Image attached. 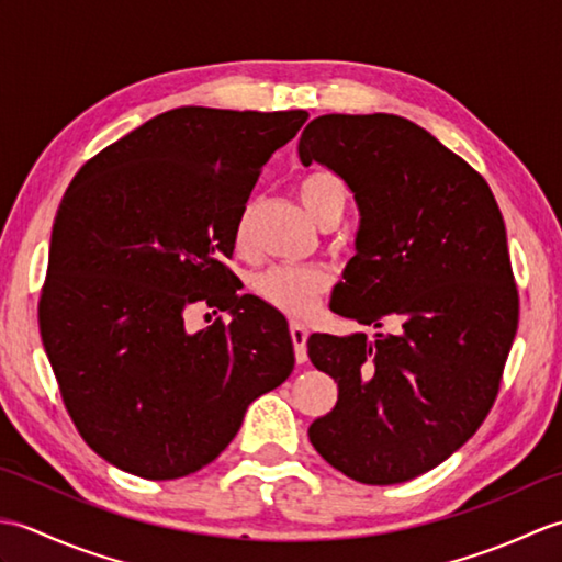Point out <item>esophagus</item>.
Listing matches in <instances>:
<instances>
[{"label":"esophagus","mask_w":562,"mask_h":562,"mask_svg":"<svg viewBox=\"0 0 562 562\" xmlns=\"http://www.w3.org/2000/svg\"><path fill=\"white\" fill-rule=\"evenodd\" d=\"M290 336H292V342H294V355H296V362L304 364L306 362V338H308V328L304 324H300V321H292L290 324Z\"/></svg>","instance_id":"34e87169"}]
</instances>
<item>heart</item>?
I'll use <instances>...</instances> for the list:
<instances>
[{"mask_svg": "<svg viewBox=\"0 0 562 562\" xmlns=\"http://www.w3.org/2000/svg\"><path fill=\"white\" fill-rule=\"evenodd\" d=\"M300 198L318 226L328 220H340L348 205V190L328 169L302 176ZM234 246L238 254H250V207H244L234 224ZM328 288L330 274L318 266H270L254 278V290L260 300L292 316L312 312Z\"/></svg>", "mask_w": 562, "mask_h": 562, "instance_id": "heart-1", "label": "heart"}]
</instances>
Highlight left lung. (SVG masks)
<instances>
[{"label": "left lung", "mask_w": 562, "mask_h": 562, "mask_svg": "<svg viewBox=\"0 0 562 562\" xmlns=\"http://www.w3.org/2000/svg\"><path fill=\"white\" fill-rule=\"evenodd\" d=\"M352 190L355 256L330 308L384 328L308 338L338 403L308 427L333 469L393 485L435 469L491 413L519 324L503 214L485 178L401 115H318L300 139Z\"/></svg>", "instance_id": "left-lung-1"}]
</instances>
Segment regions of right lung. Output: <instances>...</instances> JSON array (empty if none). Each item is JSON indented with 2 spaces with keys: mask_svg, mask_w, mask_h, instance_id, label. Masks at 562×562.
<instances>
[{
  "mask_svg": "<svg viewBox=\"0 0 562 562\" xmlns=\"http://www.w3.org/2000/svg\"><path fill=\"white\" fill-rule=\"evenodd\" d=\"M306 111L183 105L81 166L59 202L38 304L43 348L83 441L147 481L200 471L294 369L288 324L238 296L224 258L272 151ZM233 316L198 334L190 303Z\"/></svg>",
  "mask_w": 562,
  "mask_h": 562,
  "instance_id": "1",
  "label": "right lung"
}]
</instances>
